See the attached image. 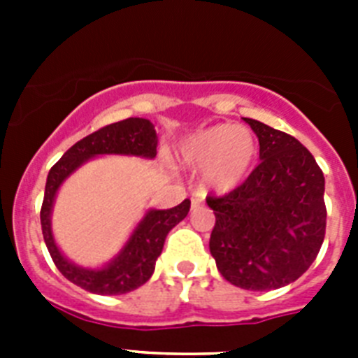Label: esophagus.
Segmentation results:
<instances>
[{"label":"esophagus","instance_id":"34e87169","mask_svg":"<svg viewBox=\"0 0 358 358\" xmlns=\"http://www.w3.org/2000/svg\"><path fill=\"white\" fill-rule=\"evenodd\" d=\"M202 201H204V199H202L199 194H195L194 197H192V210H197V208H201Z\"/></svg>","mask_w":358,"mask_h":358}]
</instances>
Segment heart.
Instances as JSON below:
<instances>
[{
	"mask_svg": "<svg viewBox=\"0 0 358 358\" xmlns=\"http://www.w3.org/2000/svg\"><path fill=\"white\" fill-rule=\"evenodd\" d=\"M177 157L192 170H202V185L215 194H229L251 173L258 140L249 129L220 123L188 136Z\"/></svg>",
	"mask_w": 358,
	"mask_h": 358,
	"instance_id": "obj_1",
	"label": "heart"
}]
</instances>
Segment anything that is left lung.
I'll return each instance as SVG.
<instances>
[{"label":"left lung","instance_id":"1","mask_svg":"<svg viewBox=\"0 0 358 358\" xmlns=\"http://www.w3.org/2000/svg\"><path fill=\"white\" fill-rule=\"evenodd\" d=\"M260 141V164L224 197L215 213L210 251L229 283L245 290L285 287L314 264L324 240V176L296 138L245 118Z\"/></svg>","mask_w":358,"mask_h":358}]
</instances>
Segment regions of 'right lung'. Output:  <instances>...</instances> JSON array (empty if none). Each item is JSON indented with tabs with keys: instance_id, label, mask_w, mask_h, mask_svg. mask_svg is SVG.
<instances>
[{
	"instance_id": "add662e5",
	"label": "right lung",
	"mask_w": 358,
	"mask_h": 358,
	"mask_svg": "<svg viewBox=\"0 0 358 358\" xmlns=\"http://www.w3.org/2000/svg\"><path fill=\"white\" fill-rule=\"evenodd\" d=\"M157 134L154 123L147 118H127L77 141L52 166L44 188L41 208V226L53 264L62 276L80 289L102 296H118L136 290L150 280L156 260L163 251L169 231L181 222L189 211V199L170 210H147L118 255L102 267H82L71 262L59 249L52 229V211L61 186L82 164L98 156H134L143 159L156 157Z\"/></svg>"
}]
</instances>
